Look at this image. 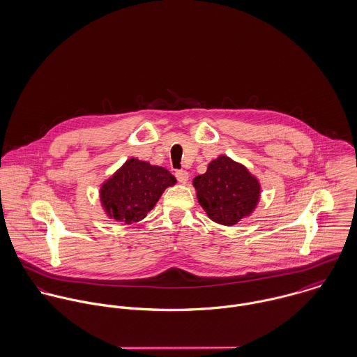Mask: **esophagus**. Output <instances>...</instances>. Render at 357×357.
I'll use <instances>...</instances> for the list:
<instances>
[{"instance_id":"34e87169","label":"esophagus","mask_w":357,"mask_h":357,"mask_svg":"<svg viewBox=\"0 0 357 357\" xmlns=\"http://www.w3.org/2000/svg\"><path fill=\"white\" fill-rule=\"evenodd\" d=\"M176 178L178 180V183L185 184V183L188 181V178H190V174H188V172H185V170H177V172H176Z\"/></svg>"}]
</instances>
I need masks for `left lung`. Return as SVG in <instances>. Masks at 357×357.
Wrapping results in <instances>:
<instances>
[{
	"instance_id": "obj_1",
	"label": "left lung",
	"mask_w": 357,
	"mask_h": 357,
	"mask_svg": "<svg viewBox=\"0 0 357 357\" xmlns=\"http://www.w3.org/2000/svg\"><path fill=\"white\" fill-rule=\"evenodd\" d=\"M192 185L207 217L227 227L252 215L261 197L258 178L227 155L213 159L206 173L192 180Z\"/></svg>"
}]
</instances>
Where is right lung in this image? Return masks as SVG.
<instances>
[{
	"label": "right lung",
	"mask_w": 357,
	"mask_h": 357,
	"mask_svg": "<svg viewBox=\"0 0 357 357\" xmlns=\"http://www.w3.org/2000/svg\"><path fill=\"white\" fill-rule=\"evenodd\" d=\"M176 177L162 166L128 159L100 187V202L108 218L132 224L142 221Z\"/></svg>",
	"instance_id": "add662e5"
}]
</instances>
